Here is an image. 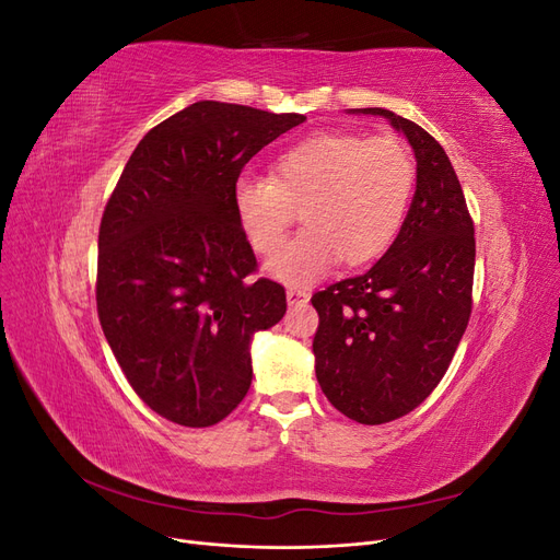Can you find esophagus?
I'll return each mask as SVG.
<instances>
[{
	"instance_id": "obj_1",
	"label": "esophagus",
	"mask_w": 560,
	"mask_h": 560,
	"mask_svg": "<svg viewBox=\"0 0 560 560\" xmlns=\"http://www.w3.org/2000/svg\"><path fill=\"white\" fill-rule=\"evenodd\" d=\"M308 299H311V292L301 290V287H290V290H287V303H290V306H296V303H306Z\"/></svg>"
}]
</instances>
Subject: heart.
I'll use <instances>...</instances> for the list:
<instances>
[{
  "mask_svg": "<svg viewBox=\"0 0 560 560\" xmlns=\"http://www.w3.org/2000/svg\"><path fill=\"white\" fill-rule=\"evenodd\" d=\"M416 186V163L393 135H308L270 161L268 179L241 175L233 214L247 243L268 254L302 206L307 224L266 261L287 284H311L346 261L378 259L399 235Z\"/></svg>",
  "mask_w": 560,
  "mask_h": 560,
  "instance_id": "1",
  "label": "heart"
}]
</instances>
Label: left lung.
Returning a JSON list of instances; mask_svg holds the SVG:
<instances>
[{"mask_svg": "<svg viewBox=\"0 0 560 560\" xmlns=\"http://www.w3.org/2000/svg\"><path fill=\"white\" fill-rule=\"evenodd\" d=\"M409 140L416 194L395 243L364 276L313 294L315 376L338 411L381 425L413 411L444 378L467 329L474 224L453 165L428 130L383 107Z\"/></svg>", "mask_w": 560, "mask_h": 560, "instance_id": "left-lung-1", "label": "left lung"}]
</instances>
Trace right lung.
Instances as JSON below:
<instances>
[{"mask_svg":"<svg viewBox=\"0 0 560 560\" xmlns=\"http://www.w3.org/2000/svg\"><path fill=\"white\" fill-rule=\"evenodd\" d=\"M303 114L200 100L151 128L128 159L97 238V315L151 411L210 428L252 383V338L282 319V284L252 280L233 214L245 163Z\"/></svg>","mask_w":560,"mask_h":560,"instance_id":"add662e5","label":"right lung"}]
</instances>
